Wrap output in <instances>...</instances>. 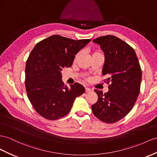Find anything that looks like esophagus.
<instances>
[{"label":"esophagus","instance_id":"obj_1","mask_svg":"<svg viewBox=\"0 0 157 157\" xmlns=\"http://www.w3.org/2000/svg\"><path fill=\"white\" fill-rule=\"evenodd\" d=\"M85 89H86V92H90V91H91V90L90 89V88H89V87H86Z\"/></svg>","mask_w":157,"mask_h":157}]
</instances>
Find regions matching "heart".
I'll list each match as a JSON object with an SVG mask.
<instances>
[{"instance_id": "1", "label": "heart", "mask_w": 157, "mask_h": 157, "mask_svg": "<svg viewBox=\"0 0 157 157\" xmlns=\"http://www.w3.org/2000/svg\"><path fill=\"white\" fill-rule=\"evenodd\" d=\"M97 53H98V52H97ZM97 53H95V54H97Z\"/></svg>"}]
</instances>
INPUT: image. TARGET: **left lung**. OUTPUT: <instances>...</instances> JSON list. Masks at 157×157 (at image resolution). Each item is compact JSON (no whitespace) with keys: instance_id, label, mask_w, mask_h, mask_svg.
<instances>
[{"instance_id":"1","label":"left lung","mask_w":157,"mask_h":157,"mask_svg":"<svg viewBox=\"0 0 157 157\" xmlns=\"http://www.w3.org/2000/svg\"><path fill=\"white\" fill-rule=\"evenodd\" d=\"M101 46L105 54L102 74L109 83L107 93L95 90L98 100L91 106L92 112L101 121L113 123L129 113L139 94L142 72L133 48L114 36L93 40Z\"/></svg>"}]
</instances>
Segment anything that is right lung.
<instances>
[{"mask_svg":"<svg viewBox=\"0 0 157 157\" xmlns=\"http://www.w3.org/2000/svg\"><path fill=\"white\" fill-rule=\"evenodd\" d=\"M90 41L54 35L38 42L30 52L25 69L26 90L34 109L43 117L56 120L66 116L75 98L85 92L78 83L64 86L62 71L71 66L75 55Z\"/></svg>","mask_w":157,"mask_h":157,"instance_id":"add662e5","label":"right lung"}]
</instances>
